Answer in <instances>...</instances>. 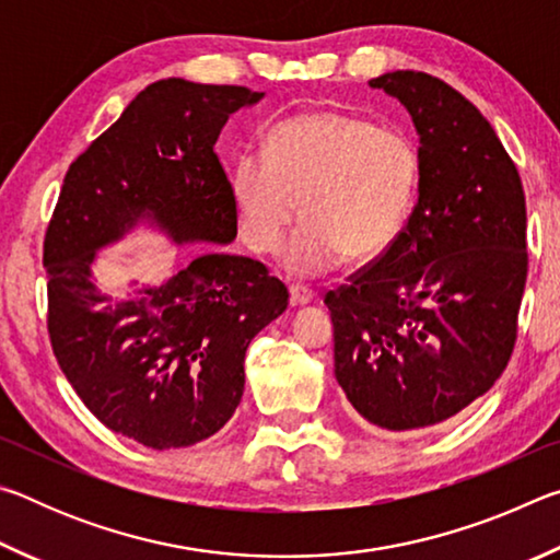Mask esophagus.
<instances>
[{"instance_id": "esophagus-1", "label": "esophagus", "mask_w": 560, "mask_h": 560, "mask_svg": "<svg viewBox=\"0 0 560 560\" xmlns=\"http://www.w3.org/2000/svg\"><path fill=\"white\" fill-rule=\"evenodd\" d=\"M289 301L291 306H306V303L314 301V291L301 287V283H291L289 287Z\"/></svg>"}]
</instances>
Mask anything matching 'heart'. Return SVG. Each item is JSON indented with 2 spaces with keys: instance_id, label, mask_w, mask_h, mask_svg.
<instances>
[{
  "instance_id": "heart-1",
  "label": "heart",
  "mask_w": 560,
  "mask_h": 560,
  "mask_svg": "<svg viewBox=\"0 0 560 560\" xmlns=\"http://www.w3.org/2000/svg\"><path fill=\"white\" fill-rule=\"evenodd\" d=\"M420 183V153L405 130L340 110H311L267 132V155L234 160L230 192L236 232L254 254L287 249L296 277L328 271L343 254L365 261L402 232Z\"/></svg>"
}]
</instances>
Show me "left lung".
I'll list each match as a JSON object with an SVG mask.
<instances>
[{"label": "left lung", "instance_id": "1", "mask_svg": "<svg viewBox=\"0 0 560 560\" xmlns=\"http://www.w3.org/2000/svg\"><path fill=\"white\" fill-rule=\"evenodd\" d=\"M420 132V197L397 240L326 293L336 381L363 420L417 430L450 420L506 371L524 299L526 197L474 103L438 75L371 81Z\"/></svg>", "mask_w": 560, "mask_h": 560}]
</instances>
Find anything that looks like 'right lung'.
<instances>
[{
  "instance_id": "obj_1",
  "label": "right lung",
  "mask_w": 560,
  "mask_h": 560,
  "mask_svg": "<svg viewBox=\"0 0 560 560\" xmlns=\"http://www.w3.org/2000/svg\"><path fill=\"white\" fill-rule=\"evenodd\" d=\"M261 93L163 79L73 160L46 226L44 267L54 355L108 430L150 450L189 447L234 415L252 338L287 311L261 261L202 252L165 287L113 303L91 281L96 249L140 217L175 242L226 244L236 212L214 143Z\"/></svg>"
}]
</instances>
